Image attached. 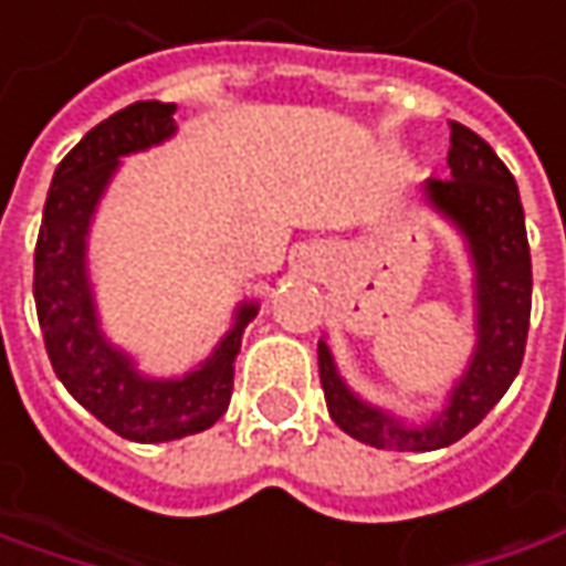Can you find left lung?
Segmentation results:
<instances>
[{
    "label": "left lung",
    "instance_id": "8db88e82",
    "mask_svg": "<svg viewBox=\"0 0 566 566\" xmlns=\"http://www.w3.org/2000/svg\"><path fill=\"white\" fill-rule=\"evenodd\" d=\"M450 180H424L421 196L428 209L462 237L469 253L475 348L440 411L421 424H408L396 411L367 402L338 374L329 342L319 338V382L332 421L377 450L430 453L462 440L504 399L526 352L532 259L520 189L484 138L459 123H450Z\"/></svg>",
    "mask_w": 566,
    "mask_h": 566
}]
</instances>
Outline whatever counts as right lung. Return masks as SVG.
<instances>
[{
	"label": "right lung",
	"mask_w": 566,
	"mask_h": 566,
	"mask_svg": "<svg viewBox=\"0 0 566 566\" xmlns=\"http://www.w3.org/2000/svg\"><path fill=\"white\" fill-rule=\"evenodd\" d=\"M177 104L138 101L97 123L56 167L34 253V304L46 355L72 399L113 433L167 443L209 430L231 406L234 357L259 301H240L231 329L180 377H151L107 338L87 269V237L119 160L177 136Z\"/></svg>",
	"instance_id": "obj_1"
}]
</instances>
